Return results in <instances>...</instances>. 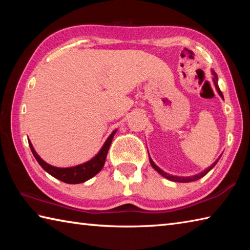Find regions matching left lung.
Instances as JSON below:
<instances>
[{"label": "left lung", "mask_w": 250, "mask_h": 250, "mask_svg": "<svg viewBox=\"0 0 250 250\" xmlns=\"http://www.w3.org/2000/svg\"><path fill=\"white\" fill-rule=\"evenodd\" d=\"M213 75H214V78H213V80H214V83H215V87H216V89H217V91H218V94H219V96L222 97V98H224L223 97V94H222V91H221V89H219V87H218V84H217V75L214 73L213 71ZM149 159H150V163H151V166L153 167V168L154 170H156L158 171L161 175L162 176H164V177H167V180H170V181H174V182H182V183H186V182H192V181H196V180H198V179H201V177H203L204 175H206L207 173H208L211 168H213L215 166H216V163H217V161L219 160H217V161H215V162L213 163V166H210L208 168H206L205 171H203L202 173H200V174H197V175H194V176H188V177H181V176H173V175H170V174H167V173H166V172H163L162 170H161L160 167H158L154 164V162L153 161H152V159L150 158L149 156Z\"/></svg>", "instance_id": "left-lung-1"}]
</instances>
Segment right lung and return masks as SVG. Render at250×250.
Here are the masks:
<instances>
[{
	"label": "right lung",
	"instance_id": "right-lung-1",
	"mask_svg": "<svg viewBox=\"0 0 250 250\" xmlns=\"http://www.w3.org/2000/svg\"><path fill=\"white\" fill-rule=\"evenodd\" d=\"M115 133L116 131H113V132L110 134V137L107 139V141L104 142V145L103 147H101L99 153L97 154L94 159H91L86 163L80 164V166L73 167L64 168V167H55L53 166H49V164L44 162V161L40 158L39 154H37L35 150H34L32 143L29 141H28V145H29V147H31L33 155L35 156L36 161L40 163V166L43 167L46 172L49 173L52 176L56 177V179H58L59 181L64 182V183L78 184V183H83V182L91 179L92 176H95L97 173L100 172L101 168L104 167L109 146L111 145Z\"/></svg>",
	"mask_w": 250,
	"mask_h": 250
}]
</instances>
